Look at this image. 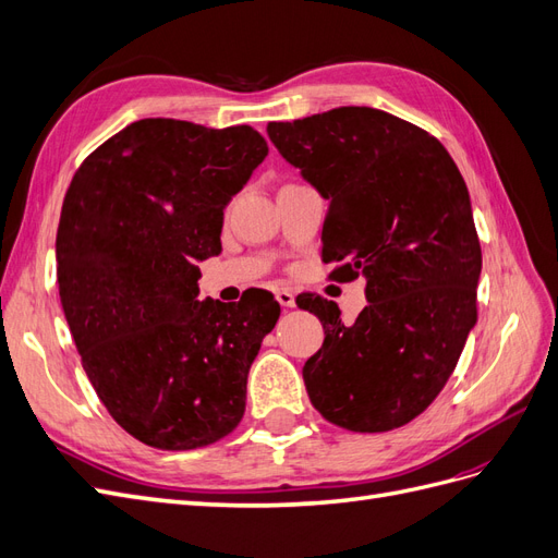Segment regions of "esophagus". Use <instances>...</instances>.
I'll return each mask as SVG.
<instances>
[{"label": "esophagus", "mask_w": 558, "mask_h": 558, "mask_svg": "<svg viewBox=\"0 0 558 558\" xmlns=\"http://www.w3.org/2000/svg\"><path fill=\"white\" fill-rule=\"evenodd\" d=\"M277 300H279V305L281 307H286V310H291V307H295V295L289 291V289H277Z\"/></svg>", "instance_id": "1"}]
</instances>
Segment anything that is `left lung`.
Here are the masks:
<instances>
[{
  "instance_id": "left-lung-1",
  "label": "left lung",
  "mask_w": 558,
  "mask_h": 558,
  "mask_svg": "<svg viewBox=\"0 0 558 558\" xmlns=\"http://www.w3.org/2000/svg\"><path fill=\"white\" fill-rule=\"evenodd\" d=\"M267 134L330 202L320 258L337 263V281L365 279L353 324L318 295L298 302L326 330L302 367L310 400L353 433L410 424L477 324L482 248L459 167L426 130L369 107L269 123Z\"/></svg>"
}]
</instances>
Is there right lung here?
Instances as JSON below:
<instances>
[{"instance_id":"obj_1","label":"right lung","mask_w":558,"mask_h":558,"mask_svg":"<svg viewBox=\"0 0 558 558\" xmlns=\"http://www.w3.org/2000/svg\"><path fill=\"white\" fill-rule=\"evenodd\" d=\"M248 125L144 118L81 162L66 189L58 283L83 369L116 424L185 451L238 428L246 377L281 314L272 293L197 300L223 209L265 160Z\"/></svg>"}]
</instances>
